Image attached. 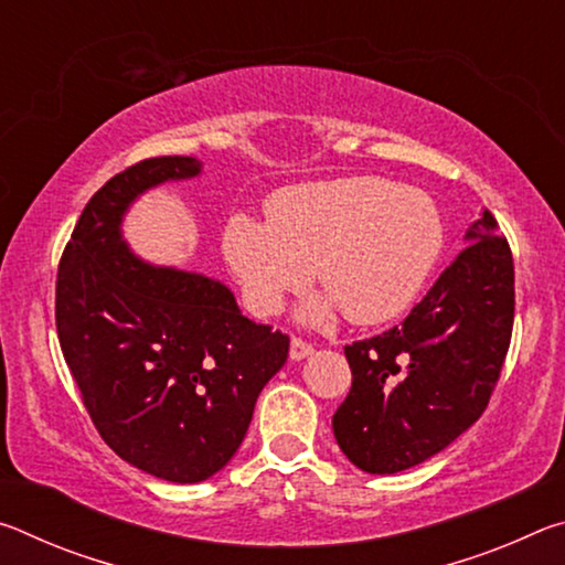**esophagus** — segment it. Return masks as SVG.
I'll list each match as a JSON object with an SVG mask.
<instances>
[{
	"instance_id": "34e87169",
	"label": "esophagus",
	"mask_w": 565,
	"mask_h": 565,
	"mask_svg": "<svg viewBox=\"0 0 565 565\" xmlns=\"http://www.w3.org/2000/svg\"><path fill=\"white\" fill-rule=\"evenodd\" d=\"M311 353H313V347H311L309 341H303V339H299V337L291 339L289 356H291L294 361H301V359H306V356H311Z\"/></svg>"
}]
</instances>
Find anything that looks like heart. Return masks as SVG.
I'll list each match as a JSON object with an SVG mask.
<instances>
[{
  "label": "heart",
  "instance_id": "obj_1",
  "mask_svg": "<svg viewBox=\"0 0 565 565\" xmlns=\"http://www.w3.org/2000/svg\"><path fill=\"white\" fill-rule=\"evenodd\" d=\"M269 222L234 214L224 254L256 317H269L284 296L317 271L327 289L303 317L327 321L343 309L353 323H384L404 313L444 248V224L424 191L379 177L313 181L284 189Z\"/></svg>",
  "mask_w": 565,
  "mask_h": 565
}]
</instances>
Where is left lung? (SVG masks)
Segmentation results:
<instances>
[{"label":"left lung","instance_id":"obj_1","mask_svg":"<svg viewBox=\"0 0 565 565\" xmlns=\"http://www.w3.org/2000/svg\"><path fill=\"white\" fill-rule=\"evenodd\" d=\"M463 238L401 327L343 349L353 379L331 424L361 471L424 463L489 406L513 331V256L489 209Z\"/></svg>","mask_w":565,"mask_h":565}]
</instances>
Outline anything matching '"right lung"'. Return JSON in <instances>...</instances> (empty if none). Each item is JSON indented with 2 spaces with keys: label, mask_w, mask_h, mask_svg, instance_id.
Here are the masks:
<instances>
[{
  "label": "right lung",
  "mask_w": 565,
  "mask_h": 565,
  "mask_svg": "<svg viewBox=\"0 0 565 565\" xmlns=\"http://www.w3.org/2000/svg\"><path fill=\"white\" fill-rule=\"evenodd\" d=\"M199 174L194 157H157L111 177L56 274V333L94 426L124 461L171 483L232 461L289 356V337L246 319L222 281L151 266L121 238L134 199Z\"/></svg>",
  "instance_id": "1"
}]
</instances>
